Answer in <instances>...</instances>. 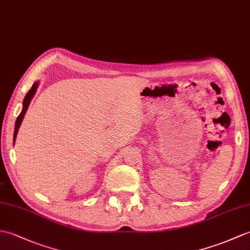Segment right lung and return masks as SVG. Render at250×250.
<instances>
[{"label": "right lung", "mask_w": 250, "mask_h": 250, "mask_svg": "<svg viewBox=\"0 0 250 250\" xmlns=\"http://www.w3.org/2000/svg\"><path fill=\"white\" fill-rule=\"evenodd\" d=\"M38 86H39V82H38V81H36V82H35V83L33 84L32 88H31L30 90H28V92H27L26 96H25V98H24V100H23L22 111H21L20 115L18 116V118H17V120H16V125H15L14 144H15V141H16L17 134H18V131H19V127H20V125H21L22 120H23V118H24V115H25V113H26V111H27V107H28V105H30V103H31V101H32V99H33L34 95L36 94V90H37V88H38Z\"/></svg>", "instance_id": "right-lung-1"}]
</instances>
